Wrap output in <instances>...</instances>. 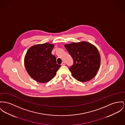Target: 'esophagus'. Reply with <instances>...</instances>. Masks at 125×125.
<instances>
[{
  "label": "esophagus",
  "instance_id": "obj_1",
  "mask_svg": "<svg viewBox=\"0 0 125 125\" xmlns=\"http://www.w3.org/2000/svg\"><path fill=\"white\" fill-rule=\"evenodd\" d=\"M65 65V62H63L62 63V64H61V65Z\"/></svg>",
  "mask_w": 125,
  "mask_h": 125
}]
</instances>
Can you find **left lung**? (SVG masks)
Here are the masks:
<instances>
[{
    "instance_id": "left-lung-1",
    "label": "left lung",
    "mask_w": 125,
    "mask_h": 125,
    "mask_svg": "<svg viewBox=\"0 0 125 125\" xmlns=\"http://www.w3.org/2000/svg\"><path fill=\"white\" fill-rule=\"evenodd\" d=\"M64 47L74 61L73 65L69 68L73 76L81 82H86L93 79L100 64V56L97 48L85 41L65 44Z\"/></svg>"
}]
</instances>
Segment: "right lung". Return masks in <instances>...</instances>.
I'll use <instances>...</instances> for the list:
<instances>
[{
  "mask_svg": "<svg viewBox=\"0 0 125 125\" xmlns=\"http://www.w3.org/2000/svg\"><path fill=\"white\" fill-rule=\"evenodd\" d=\"M54 44H37L27 50L24 58L25 69L30 77L40 83H46L56 75L61 65L52 54Z\"/></svg>",
  "mask_w": 125,
  "mask_h": 125,
  "instance_id": "right-lung-1",
  "label": "right lung"
}]
</instances>
